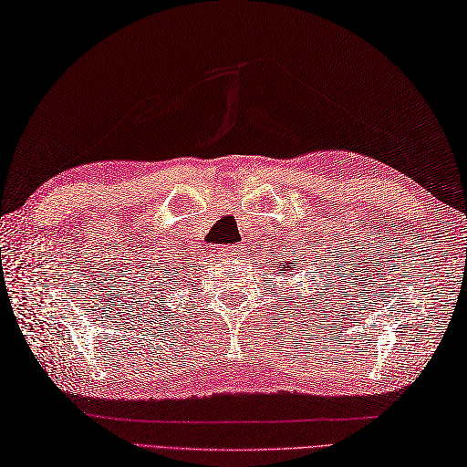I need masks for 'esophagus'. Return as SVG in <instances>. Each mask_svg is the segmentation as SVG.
<instances>
[{
  "mask_svg": "<svg viewBox=\"0 0 467 467\" xmlns=\"http://www.w3.org/2000/svg\"><path fill=\"white\" fill-rule=\"evenodd\" d=\"M240 254H242V247L235 245V244L215 247V255L222 257V259H234V257H237Z\"/></svg>",
  "mask_w": 467,
  "mask_h": 467,
  "instance_id": "esophagus-1",
  "label": "esophagus"
}]
</instances>
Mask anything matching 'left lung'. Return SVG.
<instances>
[{
  "mask_svg": "<svg viewBox=\"0 0 467 467\" xmlns=\"http://www.w3.org/2000/svg\"><path fill=\"white\" fill-rule=\"evenodd\" d=\"M303 264H305V259H303ZM293 271H295V273H299V267H297V265H295L291 259H287V261H283V265H279V273H281V275H283V277H285V275H287V277H291V273H293Z\"/></svg>",
  "mask_w": 467,
  "mask_h": 467,
  "instance_id": "obj_1",
  "label": "left lung"
}]
</instances>
